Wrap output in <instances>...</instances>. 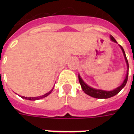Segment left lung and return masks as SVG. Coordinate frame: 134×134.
I'll return each instance as SVG.
<instances>
[{"mask_svg": "<svg viewBox=\"0 0 134 134\" xmlns=\"http://www.w3.org/2000/svg\"><path fill=\"white\" fill-rule=\"evenodd\" d=\"M110 40L115 42H117L116 40H115V38L113 36L110 37ZM121 48H122V51L123 53H124V56H125V60H126V63H127V67H128V71H127V76H126V78H125V81L122 83V84L120 86H119L118 88H117L116 89H115L114 90H112V91H105V90H97L94 89L92 88H90V86H88L87 84L85 83V82L82 80V79L80 77L79 74V83L81 84V86L82 89L84 91L85 93H86L88 95L91 96L92 97L94 98H98V99H108V98L112 97L113 96L116 95L117 94L119 93L120 90L122 89L125 86V85L127 84V80H128V74H129V63H128V60H127V57H126V55H125V51L123 49V48L122 46H120Z\"/></svg>", "mask_w": 134, "mask_h": 134, "instance_id": "1", "label": "left lung"}]
</instances>
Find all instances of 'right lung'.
I'll list each match as a JSON object with an SVG mask.
<instances>
[{"mask_svg":"<svg viewBox=\"0 0 134 134\" xmlns=\"http://www.w3.org/2000/svg\"><path fill=\"white\" fill-rule=\"evenodd\" d=\"M53 89L51 90V91L48 92L46 93L45 94H44V95L40 96V97H22V96H21V97L23 98V99H28V100H37V99H42V98L47 97V96H48L49 94L51 93V92H52Z\"/></svg>","mask_w":134,"mask_h":134,"instance_id":"add662e5","label":"right lung"}]
</instances>
